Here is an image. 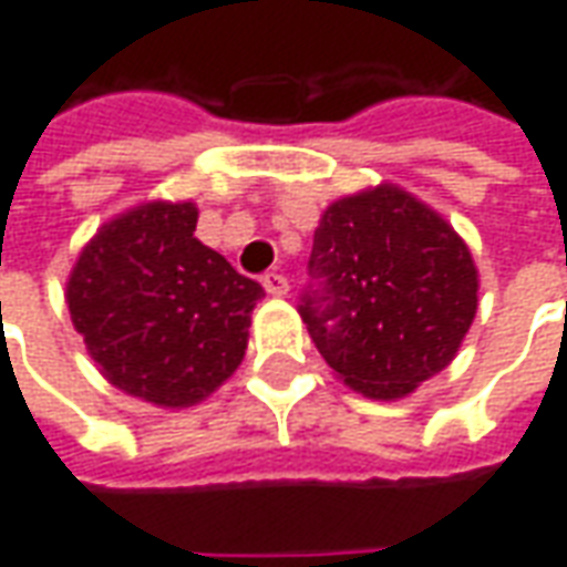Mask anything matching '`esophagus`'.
<instances>
[{"mask_svg": "<svg viewBox=\"0 0 567 567\" xmlns=\"http://www.w3.org/2000/svg\"><path fill=\"white\" fill-rule=\"evenodd\" d=\"M260 285H264V288H267V295H272V297H282V295H288V279H285L282 272H264V276H260Z\"/></svg>", "mask_w": 567, "mask_h": 567, "instance_id": "34e87169", "label": "esophagus"}]
</instances>
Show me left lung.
I'll return each mask as SVG.
<instances>
[{"mask_svg":"<svg viewBox=\"0 0 567 567\" xmlns=\"http://www.w3.org/2000/svg\"><path fill=\"white\" fill-rule=\"evenodd\" d=\"M300 319L355 393L402 399L457 355L478 307L461 236L405 189L334 202L312 236Z\"/></svg>","mask_w":567,"mask_h":567,"instance_id":"obj_1","label":"left lung"}]
</instances>
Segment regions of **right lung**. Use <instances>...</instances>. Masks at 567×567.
<instances>
[{"label":"right lung","mask_w":567,"mask_h":567,"mask_svg":"<svg viewBox=\"0 0 567 567\" xmlns=\"http://www.w3.org/2000/svg\"><path fill=\"white\" fill-rule=\"evenodd\" d=\"M193 202H150L85 245L66 282L76 331L104 378L187 408L239 368L264 288L202 245Z\"/></svg>","instance_id":"1"}]
</instances>
